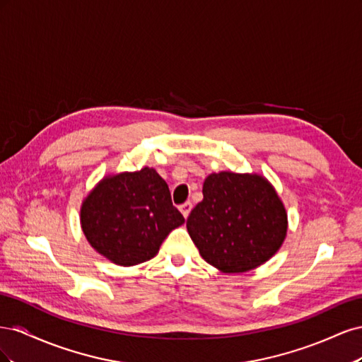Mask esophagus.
Returning <instances> with one entry per match:
<instances>
[{"label": "esophagus", "mask_w": 362, "mask_h": 362, "mask_svg": "<svg viewBox=\"0 0 362 362\" xmlns=\"http://www.w3.org/2000/svg\"><path fill=\"white\" fill-rule=\"evenodd\" d=\"M192 202L190 201H187V202H184L182 205H180V211L182 213V216L187 218L189 217V214H190V211H192Z\"/></svg>", "instance_id": "1"}]
</instances>
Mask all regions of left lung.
Wrapping results in <instances>:
<instances>
[{
    "label": "left lung",
    "instance_id": "1",
    "mask_svg": "<svg viewBox=\"0 0 362 362\" xmlns=\"http://www.w3.org/2000/svg\"><path fill=\"white\" fill-rule=\"evenodd\" d=\"M202 194L187 218V231L208 264L222 273H245L279 250L288 218L267 178L231 170L210 173Z\"/></svg>",
    "mask_w": 362,
    "mask_h": 362
}]
</instances>
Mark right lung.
I'll return each instance as SVG.
<instances>
[{
	"instance_id": "right-lung-1",
	"label": "right lung",
	"mask_w": 362,
	"mask_h": 362,
	"mask_svg": "<svg viewBox=\"0 0 362 362\" xmlns=\"http://www.w3.org/2000/svg\"><path fill=\"white\" fill-rule=\"evenodd\" d=\"M81 229L90 246L117 266L154 258L172 229L184 223L156 169L104 177L83 199Z\"/></svg>"
}]
</instances>
